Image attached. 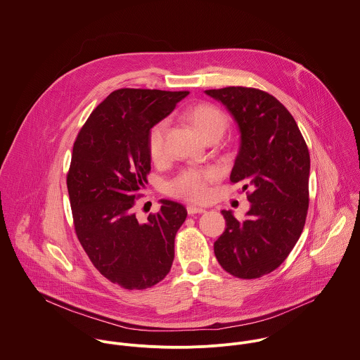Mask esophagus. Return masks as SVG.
I'll use <instances>...</instances> for the list:
<instances>
[{
    "instance_id": "34e87169",
    "label": "esophagus",
    "mask_w": 360,
    "mask_h": 360,
    "mask_svg": "<svg viewBox=\"0 0 360 360\" xmlns=\"http://www.w3.org/2000/svg\"><path fill=\"white\" fill-rule=\"evenodd\" d=\"M187 212H188V215H195V214H204L205 210H204V208L194 207V205H188V207H187Z\"/></svg>"
}]
</instances>
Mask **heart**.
I'll return each instance as SVG.
<instances>
[{
    "label": "heart",
    "instance_id": "b5f03b06",
    "mask_svg": "<svg viewBox=\"0 0 360 360\" xmlns=\"http://www.w3.org/2000/svg\"><path fill=\"white\" fill-rule=\"evenodd\" d=\"M184 119L207 139L212 135H222L228 127L226 115L214 105L198 103L187 108L183 113ZM167 121H158L148 134V149L153 160H160L165 156V142L167 134ZM215 179L214 170H186L169 183V193L174 197L188 201H202L208 194V183Z\"/></svg>",
    "mask_w": 360,
    "mask_h": 360
}]
</instances>
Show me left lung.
<instances>
[{
  "instance_id": "8db88e82",
  "label": "left lung",
  "mask_w": 360,
  "mask_h": 360,
  "mask_svg": "<svg viewBox=\"0 0 360 360\" xmlns=\"http://www.w3.org/2000/svg\"><path fill=\"white\" fill-rule=\"evenodd\" d=\"M236 121L240 146L231 173L251 207L239 222L222 211L226 229L215 241L221 266L243 279L276 269L300 238L309 208L310 155L300 129L272 95L254 88L205 91Z\"/></svg>"
}]
</instances>
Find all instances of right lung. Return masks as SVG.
Returning a JSON list of instances; mask_svg holds the SVG:
<instances>
[{
  "instance_id": "right-lung-1",
  "label": "right lung",
  "mask_w": 360,
  "mask_h": 360,
  "mask_svg": "<svg viewBox=\"0 0 360 360\" xmlns=\"http://www.w3.org/2000/svg\"><path fill=\"white\" fill-rule=\"evenodd\" d=\"M187 95L115 91L92 112L74 143L67 187L77 236L99 272L124 289L156 285L173 264L186 208L160 200L159 212L139 222L134 204L148 184L149 129Z\"/></svg>"
}]
</instances>
